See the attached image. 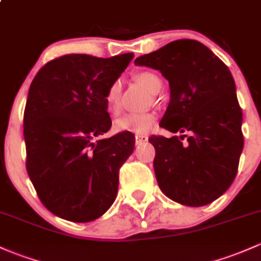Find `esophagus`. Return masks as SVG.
<instances>
[{"label":"esophagus","instance_id":"esophagus-1","mask_svg":"<svg viewBox=\"0 0 261 261\" xmlns=\"http://www.w3.org/2000/svg\"><path fill=\"white\" fill-rule=\"evenodd\" d=\"M148 142V136H144V134H137L136 136V143L137 144H142V143Z\"/></svg>","mask_w":261,"mask_h":261}]
</instances>
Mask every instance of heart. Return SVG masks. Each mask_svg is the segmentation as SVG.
Instances as JSON below:
<instances>
[{"label": "heart", "mask_w": 261, "mask_h": 261, "mask_svg": "<svg viewBox=\"0 0 261 261\" xmlns=\"http://www.w3.org/2000/svg\"><path fill=\"white\" fill-rule=\"evenodd\" d=\"M134 80L152 94L159 93L163 87L162 78L150 71L138 72L134 75ZM120 96H122V86L118 81H114L109 85L105 94L107 108L112 114L119 113ZM154 123H155V116L153 113H128L119 117L114 122V128L118 132H132V133L143 134L147 133L153 127Z\"/></svg>", "instance_id": "1"}]
</instances>
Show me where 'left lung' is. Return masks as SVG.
Masks as SVG:
<instances>
[{
  "label": "left lung",
  "mask_w": 261,
  "mask_h": 261,
  "mask_svg": "<svg viewBox=\"0 0 261 261\" xmlns=\"http://www.w3.org/2000/svg\"><path fill=\"white\" fill-rule=\"evenodd\" d=\"M134 63L167 78L170 102L161 125L181 133L180 138H149L159 188L183 205L212 203L234 181L244 145L243 112L230 71L194 40L173 41Z\"/></svg>",
  "instance_id": "1"
}]
</instances>
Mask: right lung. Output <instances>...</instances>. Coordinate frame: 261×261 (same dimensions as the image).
<instances>
[{
	"mask_svg": "<svg viewBox=\"0 0 261 261\" xmlns=\"http://www.w3.org/2000/svg\"><path fill=\"white\" fill-rule=\"evenodd\" d=\"M133 57L64 55L31 83L23 116L27 173L42 204L62 219H97L117 197L134 138L128 132L99 137L112 125L106 91Z\"/></svg>",
	"mask_w": 261,
	"mask_h": 261,
	"instance_id": "right-lung-1",
	"label": "right lung"
}]
</instances>
